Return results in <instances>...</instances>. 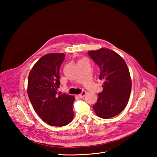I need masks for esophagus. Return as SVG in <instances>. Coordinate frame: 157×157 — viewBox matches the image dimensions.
Returning a JSON list of instances; mask_svg holds the SVG:
<instances>
[{"label": "esophagus", "instance_id": "34e87169", "mask_svg": "<svg viewBox=\"0 0 157 157\" xmlns=\"http://www.w3.org/2000/svg\"><path fill=\"white\" fill-rule=\"evenodd\" d=\"M86 92L85 91H82V92L81 93V94H79L78 95V96H79V98H83L86 95Z\"/></svg>", "mask_w": 157, "mask_h": 157}]
</instances>
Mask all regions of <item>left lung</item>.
I'll use <instances>...</instances> for the list:
<instances>
[{
	"label": "left lung",
	"instance_id": "1",
	"mask_svg": "<svg viewBox=\"0 0 157 157\" xmlns=\"http://www.w3.org/2000/svg\"><path fill=\"white\" fill-rule=\"evenodd\" d=\"M101 69L99 79L104 81L93 109L98 117L109 119L119 115L128 105L132 79L126 63L116 52L106 48L88 52Z\"/></svg>",
	"mask_w": 157,
	"mask_h": 157
}]
</instances>
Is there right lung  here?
<instances>
[{
    "label": "right lung",
    "instance_id": "obj_1",
    "mask_svg": "<svg viewBox=\"0 0 157 157\" xmlns=\"http://www.w3.org/2000/svg\"><path fill=\"white\" fill-rule=\"evenodd\" d=\"M65 56L63 53H50L42 56L33 66L28 76L29 101L40 117L52 126H65L74 117V96L57 94L60 85L59 69Z\"/></svg>",
    "mask_w": 157,
    "mask_h": 157
}]
</instances>
